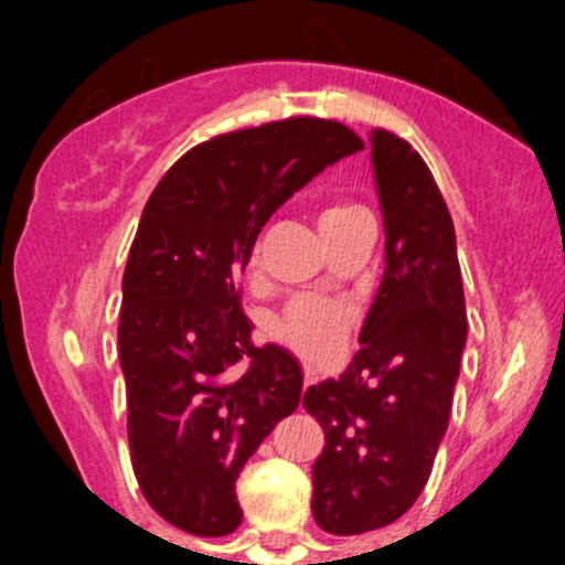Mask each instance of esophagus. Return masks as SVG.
<instances>
[{
  "mask_svg": "<svg viewBox=\"0 0 565 565\" xmlns=\"http://www.w3.org/2000/svg\"><path fill=\"white\" fill-rule=\"evenodd\" d=\"M317 383V374H315V369H309L306 366L303 369V385H315Z\"/></svg>",
  "mask_w": 565,
  "mask_h": 565,
  "instance_id": "34e87169",
  "label": "esophagus"
}]
</instances>
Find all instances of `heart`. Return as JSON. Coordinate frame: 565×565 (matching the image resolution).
Here are the masks:
<instances>
[{
    "mask_svg": "<svg viewBox=\"0 0 565 565\" xmlns=\"http://www.w3.org/2000/svg\"><path fill=\"white\" fill-rule=\"evenodd\" d=\"M366 215V210L358 207L352 202H341V199H330L317 210V226L319 232L330 235L333 230L344 226L347 221ZM259 259L256 254L248 256V273L256 270ZM352 328V311L347 306L335 303L328 298H315V295H303V298L292 300L278 319L276 333L278 339L287 341L295 352H300L309 361H328V358L339 355L341 347L347 344V335Z\"/></svg>",
    "mask_w": 565,
    "mask_h": 565,
    "instance_id": "obj_1",
    "label": "heart"
}]
</instances>
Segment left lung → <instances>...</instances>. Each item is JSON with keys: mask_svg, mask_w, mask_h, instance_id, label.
Returning a JSON list of instances; mask_svg holds the SVG:
<instances>
[{"mask_svg": "<svg viewBox=\"0 0 565 565\" xmlns=\"http://www.w3.org/2000/svg\"><path fill=\"white\" fill-rule=\"evenodd\" d=\"M385 221V276L339 380L303 393L324 429L315 461L317 525L358 535L396 522L429 481L448 429L467 339L457 235L424 158L372 130Z\"/></svg>", "mask_w": 565, "mask_h": 565, "instance_id": "left-lung-1", "label": "left lung"}]
</instances>
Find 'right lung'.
Masks as SVG:
<instances>
[{
	"instance_id": "add662e5",
	"label": "right lung",
	"mask_w": 565,
	"mask_h": 565,
	"mask_svg": "<svg viewBox=\"0 0 565 565\" xmlns=\"http://www.w3.org/2000/svg\"><path fill=\"white\" fill-rule=\"evenodd\" d=\"M358 150L335 119H276L196 145L147 199L117 339L136 481L169 525L204 539L241 525L237 476L295 413L303 374L281 347L250 344L237 278L267 218Z\"/></svg>"
}]
</instances>
